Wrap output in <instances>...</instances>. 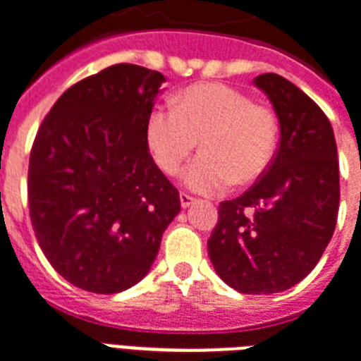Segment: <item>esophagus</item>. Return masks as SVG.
Instances as JSON below:
<instances>
[{
  "label": "esophagus",
  "mask_w": 361,
  "mask_h": 361,
  "mask_svg": "<svg viewBox=\"0 0 361 361\" xmlns=\"http://www.w3.org/2000/svg\"><path fill=\"white\" fill-rule=\"evenodd\" d=\"M180 202H181V208H189V206L195 202L191 195H187V192H180Z\"/></svg>",
  "instance_id": "esophagus-1"
}]
</instances>
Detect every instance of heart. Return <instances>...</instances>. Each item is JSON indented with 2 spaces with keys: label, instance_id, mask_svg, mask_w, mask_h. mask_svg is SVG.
<instances>
[{
  "label": "heart",
  "instance_id": "heart-1",
  "mask_svg": "<svg viewBox=\"0 0 361 361\" xmlns=\"http://www.w3.org/2000/svg\"><path fill=\"white\" fill-rule=\"evenodd\" d=\"M172 104L151 111L147 144L159 169L176 174L200 140L202 153L181 174L191 191L212 195L231 181L246 185L271 166L280 134L272 109L224 82L189 87Z\"/></svg>",
  "mask_w": 361,
  "mask_h": 361
}]
</instances>
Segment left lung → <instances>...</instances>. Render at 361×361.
<instances>
[{
	"label": "left lung",
	"instance_id": "1",
	"mask_svg": "<svg viewBox=\"0 0 361 361\" xmlns=\"http://www.w3.org/2000/svg\"><path fill=\"white\" fill-rule=\"evenodd\" d=\"M254 82L279 115V149L254 185L219 204L208 255L236 291L279 293L314 269L334 236L339 161L331 123L314 100L276 73Z\"/></svg>",
	"mask_w": 361,
	"mask_h": 361
}]
</instances>
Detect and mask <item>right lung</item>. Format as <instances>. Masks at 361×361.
<instances>
[{
	"label": "right lung",
	"mask_w": 361,
	"mask_h": 361,
	"mask_svg": "<svg viewBox=\"0 0 361 361\" xmlns=\"http://www.w3.org/2000/svg\"><path fill=\"white\" fill-rule=\"evenodd\" d=\"M159 71L115 64L71 85L30 151L27 206L43 254L70 284L119 293L149 272L180 192L153 162Z\"/></svg>",
	"instance_id": "right-lung-1"
}]
</instances>
